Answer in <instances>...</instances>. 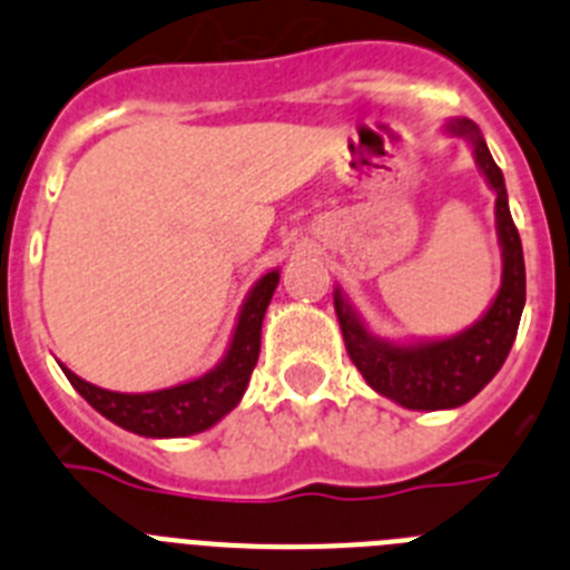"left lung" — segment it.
I'll use <instances>...</instances> for the list:
<instances>
[{"instance_id":"left-lung-1","label":"left lung","mask_w":570,"mask_h":570,"mask_svg":"<svg viewBox=\"0 0 570 570\" xmlns=\"http://www.w3.org/2000/svg\"><path fill=\"white\" fill-rule=\"evenodd\" d=\"M445 134L462 136L471 145L473 159L497 194L502 285L485 314L454 336L391 342L371 334L354 305L345 299L342 288H334V311L351 362L360 367V374L376 394L411 411L460 407L480 394L505 362L517 340L522 308H525V259H522V242L511 219V208H508L502 170L497 168L480 128L471 119H448Z\"/></svg>"}]
</instances>
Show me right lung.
Segmentation results:
<instances>
[{"mask_svg":"<svg viewBox=\"0 0 570 570\" xmlns=\"http://www.w3.org/2000/svg\"><path fill=\"white\" fill-rule=\"evenodd\" d=\"M276 285H279V268L262 274L254 282V288L242 302L228 351L199 380L163 387V391H148V394H119V391L90 385L62 365L65 376L88 400L90 407H97L105 420L125 428L130 434L150 436V440L203 434L239 405L248 387L254 365L259 360L262 320H265Z\"/></svg>","mask_w":570,"mask_h":570,"instance_id":"add662e5","label":"right lung"}]
</instances>
